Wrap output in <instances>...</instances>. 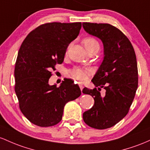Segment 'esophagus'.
<instances>
[{"mask_svg": "<svg viewBox=\"0 0 150 150\" xmlns=\"http://www.w3.org/2000/svg\"><path fill=\"white\" fill-rule=\"evenodd\" d=\"M79 86L81 91L83 90V84H81V83H79Z\"/></svg>", "mask_w": 150, "mask_h": 150, "instance_id": "obj_1", "label": "esophagus"}]
</instances>
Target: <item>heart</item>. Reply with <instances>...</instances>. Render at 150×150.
<instances>
[{
  "instance_id": "heart-1",
  "label": "heart",
  "mask_w": 150,
  "mask_h": 150,
  "mask_svg": "<svg viewBox=\"0 0 150 150\" xmlns=\"http://www.w3.org/2000/svg\"><path fill=\"white\" fill-rule=\"evenodd\" d=\"M82 42L88 52L94 50H99V43L95 38L91 37L86 38L83 39ZM91 74V69L88 68H81V67H76L69 71V75L70 77L79 81H84L86 80Z\"/></svg>"
}]
</instances>
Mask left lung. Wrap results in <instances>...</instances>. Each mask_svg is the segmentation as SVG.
Masks as SVG:
<instances>
[{"label":"left lung","instance_id":"left-lung-1","mask_svg":"<svg viewBox=\"0 0 150 150\" xmlns=\"http://www.w3.org/2000/svg\"><path fill=\"white\" fill-rule=\"evenodd\" d=\"M83 28L100 39L104 48L103 60L91 80L96 88L82 91L94 99L93 106L83 112V119L93 128H109L125 117L135 96L138 86L135 52L128 38L111 25L83 23ZM101 88L106 90L105 94L100 95Z\"/></svg>","mask_w":150,"mask_h":150}]
</instances>
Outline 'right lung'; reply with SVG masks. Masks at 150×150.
<instances>
[{
    "label": "right lung",
    "mask_w": 150,
    "mask_h": 150,
    "mask_svg": "<svg viewBox=\"0 0 150 150\" xmlns=\"http://www.w3.org/2000/svg\"><path fill=\"white\" fill-rule=\"evenodd\" d=\"M81 23H50L30 32L18 54L15 67V91L21 112L40 127L57 125L64 107L81 93L72 81H63L59 87L50 86L52 69L64 62L69 45L77 38Z\"/></svg>",
    "instance_id": "add662e5"
}]
</instances>
